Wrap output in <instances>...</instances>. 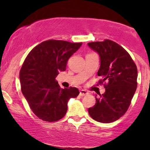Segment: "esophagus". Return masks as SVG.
Segmentation results:
<instances>
[{
  "instance_id": "esophagus-1",
  "label": "esophagus",
  "mask_w": 150,
  "mask_h": 150,
  "mask_svg": "<svg viewBox=\"0 0 150 150\" xmlns=\"http://www.w3.org/2000/svg\"><path fill=\"white\" fill-rule=\"evenodd\" d=\"M89 93L85 90V89H82V90L80 91V96H81V97H84V96L87 95Z\"/></svg>"
}]
</instances>
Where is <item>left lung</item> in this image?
<instances>
[{
	"label": "left lung",
	"mask_w": 150,
	"mask_h": 150,
	"mask_svg": "<svg viewBox=\"0 0 150 150\" xmlns=\"http://www.w3.org/2000/svg\"><path fill=\"white\" fill-rule=\"evenodd\" d=\"M87 45L99 54V83L107 82L100 97L88 112L94 120L104 123L119 119L127 111L137 89V69L132 58L122 46L113 41L89 42Z\"/></svg>",
	"instance_id": "8db88e82"
}]
</instances>
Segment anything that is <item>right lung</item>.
I'll return each mask as SVG.
<instances>
[{
	"label": "right lung",
	"mask_w": 150,
	"mask_h": 150,
	"mask_svg": "<svg viewBox=\"0 0 150 150\" xmlns=\"http://www.w3.org/2000/svg\"><path fill=\"white\" fill-rule=\"evenodd\" d=\"M82 43L48 40L34 48L20 72L22 92L33 113L44 121L64 117L70 98L78 96L76 87L61 89L56 77L66 70L67 62Z\"/></svg>",
	"instance_id": "obj_1"
}]
</instances>
